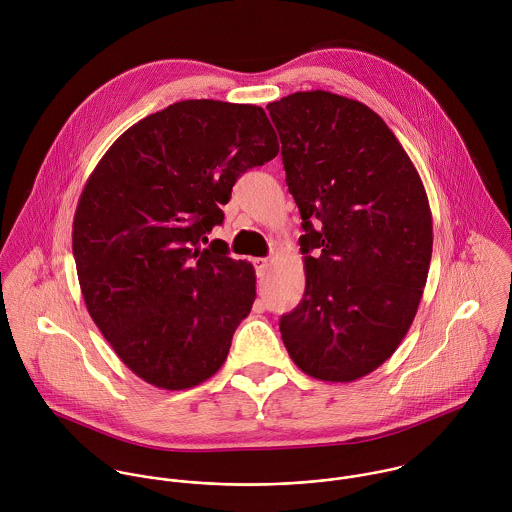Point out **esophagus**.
<instances>
[{
    "mask_svg": "<svg viewBox=\"0 0 512 512\" xmlns=\"http://www.w3.org/2000/svg\"><path fill=\"white\" fill-rule=\"evenodd\" d=\"M268 264H270V260H268V258H254V266H256V272H258V276H262V274L266 272Z\"/></svg>",
    "mask_w": 512,
    "mask_h": 512,
    "instance_id": "1",
    "label": "esophagus"
}]
</instances>
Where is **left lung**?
Returning a JSON list of instances; mask_svg holds the SVG:
<instances>
[{
    "label": "left lung",
    "instance_id": "8db88e82",
    "mask_svg": "<svg viewBox=\"0 0 512 512\" xmlns=\"http://www.w3.org/2000/svg\"><path fill=\"white\" fill-rule=\"evenodd\" d=\"M266 108L305 230V293L282 315V339L305 374L353 382L392 357L416 317L434 244L428 195L363 102L309 90Z\"/></svg>",
    "mask_w": 512,
    "mask_h": 512
}]
</instances>
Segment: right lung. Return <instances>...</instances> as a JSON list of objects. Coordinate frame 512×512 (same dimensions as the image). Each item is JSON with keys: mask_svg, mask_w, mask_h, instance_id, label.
<instances>
[{"mask_svg": "<svg viewBox=\"0 0 512 512\" xmlns=\"http://www.w3.org/2000/svg\"><path fill=\"white\" fill-rule=\"evenodd\" d=\"M280 151L260 106L183 100L126 130L90 173L73 222L86 309L120 361L185 390L226 361L256 299L254 268L222 240L236 179Z\"/></svg>", "mask_w": 512, "mask_h": 512, "instance_id": "obj_1", "label": "right lung"}]
</instances>
